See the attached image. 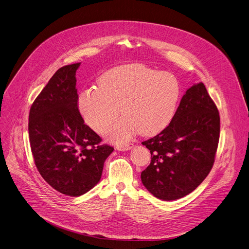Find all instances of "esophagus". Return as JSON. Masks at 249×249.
Wrapping results in <instances>:
<instances>
[{"mask_svg":"<svg viewBox=\"0 0 249 249\" xmlns=\"http://www.w3.org/2000/svg\"><path fill=\"white\" fill-rule=\"evenodd\" d=\"M133 144H125V145H119L116 147V149L118 151H128L130 149H132Z\"/></svg>","mask_w":249,"mask_h":249,"instance_id":"obj_1","label":"esophagus"}]
</instances>
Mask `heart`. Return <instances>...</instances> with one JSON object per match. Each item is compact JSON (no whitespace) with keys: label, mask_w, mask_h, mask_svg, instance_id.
I'll return each mask as SVG.
<instances>
[{"label":"heart","mask_w":249,"mask_h":249,"mask_svg":"<svg viewBox=\"0 0 249 249\" xmlns=\"http://www.w3.org/2000/svg\"><path fill=\"white\" fill-rule=\"evenodd\" d=\"M180 96V86L171 73L143 64L120 65L104 72L98 87L81 90L77 107L85 123L102 133L120 113L124 117L110 126L106 137L125 143L134 135L154 136L172 122Z\"/></svg>","instance_id":"1"}]
</instances>
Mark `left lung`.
<instances>
[{
    "mask_svg": "<svg viewBox=\"0 0 249 249\" xmlns=\"http://www.w3.org/2000/svg\"><path fill=\"white\" fill-rule=\"evenodd\" d=\"M219 129V113L205 84L193 85L169 126L142 142L151 153V163L141 173L145 188L163 200L196 190L213 166Z\"/></svg>",
    "mask_w": 249,
    "mask_h": 249,
    "instance_id": "left-lung-1",
    "label": "left lung"
}]
</instances>
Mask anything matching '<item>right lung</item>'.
Returning <instances> with one entry per match:
<instances>
[{
  "instance_id": "right-lung-1",
  "label": "right lung",
  "mask_w": 249,
  "mask_h": 249,
  "mask_svg": "<svg viewBox=\"0 0 249 249\" xmlns=\"http://www.w3.org/2000/svg\"><path fill=\"white\" fill-rule=\"evenodd\" d=\"M80 62L53 75L32 104L30 144L36 167L57 192L78 196L100 180L104 162L114 148L84 124L77 107L75 73Z\"/></svg>"
}]
</instances>
